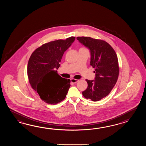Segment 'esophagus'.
<instances>
[{"label": "esophagus", "mask_w": 146, "mask_h": 146, "mask_svg": "<svg viewBox=\"0 0 146 146\" xmlns=\"http://www.w3.org/2000/svg\"><path fill=\"white\" fill-rule=\"evenodd\" d=\"M70 80H71V82L73 83V84H76V83H77V82L79 81V80L75 79H71Z\"/></svg>", "instance_id": "34e87169"}]
</instances>
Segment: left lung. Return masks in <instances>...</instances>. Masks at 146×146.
<instances>
[{
	"label": "left lung",
	"mask_w": 146,
	"mask_h": 146,
	"mask_svg": "<svg viewBox=\"0 0 146 146\" xmlns=\"http://www.w3.org/2000/svg\"><path fill=\"white\" fill-rule=\"evenodd\" d=\"M79 42L90 50V65L95 69L94 80H86L88 86L82 92L87 99L98 101L109 95L119 74L118 58L115 50L104 40L90 37H77Z\"/></svg>",
	"instance_id": "left-lung-1"
}]
</instances>
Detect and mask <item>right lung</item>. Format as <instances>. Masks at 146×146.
Masks as SVG:
<instances>
[{
    "label": "right lung",
    "instance_id": "add662e5",
    "mask_svg": "<svg viewBox=\"0 0 146 146\" xmlns=\"http://www.w3.org/2000/svg\"><path fill=\"white\" fill-rule=\"evenodd\" d=\"M74 36L44 44L31 54L27 72L32 88L44 102L55 104L65 99L70 80L60 77L56 70L63 54L74 42Z\"/></svg>",
    "mask_w": 146,
    "mask_h": 146
}]
</instances>
